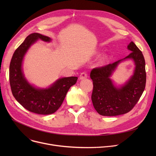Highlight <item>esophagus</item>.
Masks as SVG:
<instances>
[{"label":"esophagus","mask_w":156,"mask_h":156,"mask_svg":"<svg viewBox=\"0 0 156 156\" xmlns=\"http://www.w3.org/2000/svg\"><path fill=\"white\" fill-rule=\"evenodd\" d=\"M87 78V74L86 73L83 72V73H81L80 74V80H83V79H85Z\"/></svg>","instance_id":"obj_1"}]
</instances>
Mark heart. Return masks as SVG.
<instances>
[{
	"mask_svg": "<svg viewBox=\"0 0 156 156\" xmlns=\"http://www.w3.org/2000/svg\"><path fill=\"white\" fill-rule=\"evenodd\" d=\"M104 61V57H102V58L100 59V61H99V62H100L101 63H102Z\"/></svg>",
	"mask_w": 156,
	"mask_h": 156,
	"instance_id": "1",
	"label": "heart"
}]
</instances>
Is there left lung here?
<instances>
[{
  "instance_id": "1",
  "label": "left lung",
  "mask_w": 156,
  "mask_h": 156,
  "mask_svg": "<svg viewBox=\"0 0 156 156\" xmlns=\"http://www.w3.org/2000/svg\"><path fill=\"white\" fill-rule=\"evenodd\" d=\"M131 52L124 59L92 70L93 81L92 101L97 112L102 116H114L132 110L142 96L146 83L145 62L142 52L131 42L128 47ZM126 59H132L136 67L133 75L119 87L114 85L110 77L117 66Z\"/></svg>"
}]
</instances>
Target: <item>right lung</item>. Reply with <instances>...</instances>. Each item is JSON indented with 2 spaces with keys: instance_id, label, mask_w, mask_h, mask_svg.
Wrapping results in <instances>:
<instances>
[{
  "instance_id": "1",
  "label": "right lung",
  "mask_w": 156,
  "mask_h": 156,
  "mask_svg": "<svg viewBox=\"0 0 156 156\" xmlns=\"http://www.w3.org/2000/svg\"><path fill=\"white\" fill-rule=\"evenodd\" d=\"M50 42L48 37L34 33L28 35L13 54L9 66V81L13 96L23 108L38 114L55 112L62 104L70 87L75 85L76 76L59 78L50 87L41 88L30 84L23 72L24 57L30 47L38 40Z\"/></svg>"
}]
</instances>
